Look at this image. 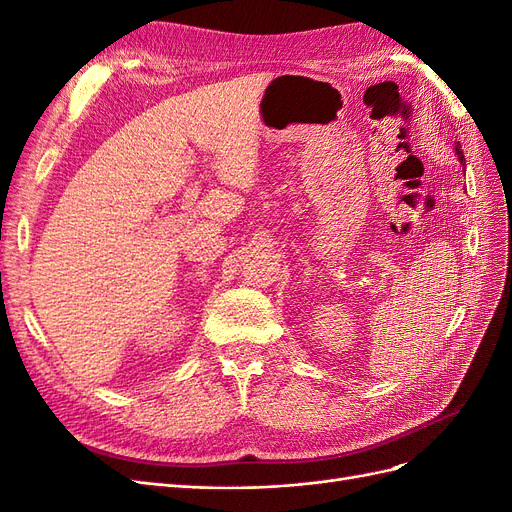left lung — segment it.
I'll use <instances>...</instances> for the list:
<instances>
[{"mask_svg": "<svg viewBox=\"0 0 512 512\" xmlns=\"http://www.w3.org/2000/svg\"><path fill=\"white\" fill-rule=\"evenodd\" d=\"M455 154H457V158H460V163H462L464 169H466V158H464V152H462V146H460V144H455Z\"/></svg>", "mask_w": 512, "mask_h": 512, "instance_id": "obj_1", "label": "left lung"}]
</instances>
